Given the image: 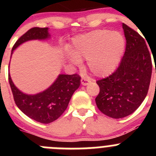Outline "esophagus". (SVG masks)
Listing matches in <instances>:
<instances>
[{
  "label": "esophagus",
  "mask_w": 156,
  "mask_h": 156,
  "mask_svg": "<svg viewBox=\"0 0 156 156\" xmlns=\"http://www.w3.org/2000/svg\"><path fill=\"white\" fill-rule=\"evenodd\" d=\"M81 84H82L83 86H86V85H87V84H89L90 83V81L87 79V78H82L81 79Z\"/></svg>",
  "instance_id": "1"
}]
</instances>
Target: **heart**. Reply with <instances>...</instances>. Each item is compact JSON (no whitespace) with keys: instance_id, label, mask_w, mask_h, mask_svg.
<instances>
[{"instance_id":"heart-1","label":"heart","mask_w":156,"mask_h":156,"mask_svg":"<svg viewBox=\"0 0 156 156\" xmlns=\"http://www.w3.org/2000/svg\"><path fill=\"white\" fill-rule=\"evenodd\" d=\"M125 39L119 31L98 29L73 39L72 51L65 56L70 63L79 66L87 59L90 70L98 77L111 75L117 69L125 50Z\"/></svg>"}]
</instances>
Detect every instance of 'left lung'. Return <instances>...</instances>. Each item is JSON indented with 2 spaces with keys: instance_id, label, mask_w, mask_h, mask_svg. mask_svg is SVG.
<instances>
[{
  "instance_id": "8db88e82",
  "label": "left lung",
  "mask_w": 156,
  "mask_h": 156,
  "mask_svg": "<svg viewBox=\"0 0 156 156\" xmlns=\"http://www.w3.org/2000/svg\"><path fill=\"white\" fill-rule=\"evenodd\" d=\"M126 49L117 70L97 81L100 93L95 101L108 117L122 119L132 114L147 95L152 75V59L145 40L134 30L122 24Z\"/></svg>"
}]
</instances>
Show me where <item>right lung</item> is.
<instances>
[{
  "mask_svg": "<svg viewBox=\"0 0 156 156\" xmlns=\"http://www.w3.org/2000/svg\"><path fill=\"white\" fill-rule=\"evenodd\" d=\"M50 38L48 28L35 27L29 29L16 42L11 51L10 59L14 50L25 42ZM9 82L18 108L30 119L40 123L48 124L56 120L66 109L72 94L81 84V78L77 74H59L50 87L36 94H26L17 88L10 73Z\"/></svg>",
  "mask_w": 156,
  "mask_h": 156,
  "instance_id": "add662e5",
  "label": "right lung"
}]
</instances>
